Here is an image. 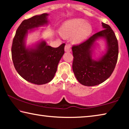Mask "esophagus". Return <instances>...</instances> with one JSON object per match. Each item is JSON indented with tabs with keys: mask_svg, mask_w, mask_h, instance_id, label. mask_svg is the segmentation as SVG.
I'll return each instance as SVG.
<instances>
[{
	"mask_svg": "<svg viewBox=\"0 0 129 129\" xmlns=\"http://www.w3.org/2000/svg\"><path fill=\"white\" fill-rule=\"evenodd\" d=\"M65 51L66 52H71V45L69 44H67L65 46Z\"/></svg>",
	"mask_w": 129,
	"mask_h": 129,
	"instance_id": "1",
	"label": "esophagus"
}]
</instances>
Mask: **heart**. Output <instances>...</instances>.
<instances>
[{"mask_svg": "<svg viewBox=\"0 0 129 129\" xmlns=\"http://www.w3.org/2000/svg\"><path fill=\"white\" fill-rule=\"evenodd\" d=\"M92 31L93 27L89 21L75 18L65 21L60 28V33L64 38L71 37L74 43L80 44L85 40Z\"/></svg>", "mask_w": 129, "mask_h": 129, "instance_id": "b5f03b06", "label": "heart"}]
</instances>
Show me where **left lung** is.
I'll list each match as a JSON object with an SVG mask.
<instances>
[{
  "label": "left lung",
  "instance_id": "1",
  "mask_svg": "<svg viewBox=\"0 0 129 129\" xmlns=\"http://www.w3.org/2000/svg\"><path fill=\"white\" fill-rule=\"evenodd\" d=\"M103 30L93 35L85 42L72 47L74 57L72 69L78 81L83 85H97L112 75L118 55V41L111 27L102 22ZM104 39L106 51L99 58H93L96 41Z\"/></svg>",
  "mask_w": 129,
  "mask_h": 129
}]
</instances>
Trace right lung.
Listing matches in <instances>:
<instances>
[{
	"instance_id": "obj_1",
	"label": "right lung",
	"mask_w": 129,
	"mask_h": 129,
	"mask_svg": "<svg viewBox=\"0 0 129 129\" xmlns=\"http://www.w3.org/2000/svg\"><path fill=\"white\" fill-rule=\"evenodd\" d=\"M48 16L45 13L23 20L12 42V58L16 71L24 79L36 85L45 84L52 80L64 54L65 44L53 48L41 39L31 46L26 45L28 33L48 24Z\"/></svg>"
}]
</instances>
